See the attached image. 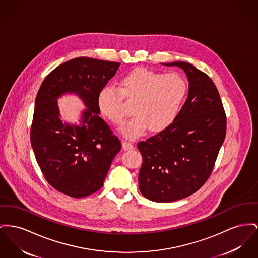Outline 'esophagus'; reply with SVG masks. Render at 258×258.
<instances>
[{"mask_svg": "<svg viewBox=\"0 0 258 258\" xmlns=\"http://www.w3.org/2000/svg\"><path fill=\"white\" fill-rule=\"evenodd\" d=\"M122 149L123 150H133L134 149V145L131 143V142H127V141H123L122 142Z\"/></svg>", "mask_w": 258, "mask_h": 258, "instance_id": "1", "label": "esophagus"}]
</instances>
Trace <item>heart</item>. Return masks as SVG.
<instances>
[{
    "label": "heart",
    "instance_id": "obj_1",
    "mask_svg": "<svg viewBox=\"0 0 258 258\" xmlns=\"http://www.w3.org/2000/svg\"><path fill=\"white\" fill-rule=\"evenodd\" d=\"M187 92L188 83L180 74L140 68L122 77L119 88H102L97 95V106L114 125L121 126L130 114L123 99L134 102L135 117L124 124L122 133L135 138L147 127L152 133L167 128L176 119Z\"/></svg>",
    "mask_w": 258,
    "mask_h": 258
}]
</instances>
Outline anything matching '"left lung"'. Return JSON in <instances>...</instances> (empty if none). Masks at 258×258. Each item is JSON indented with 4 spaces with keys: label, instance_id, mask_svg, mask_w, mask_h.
<instances>
[{
    "label": "left lung",
    "instance_id": "left-lung-1",
    "mask_svg": "<svg viewBox=\"0 0 258 258\" xmlns=\"http://www.w3.org/2000/svg\"><path fill=\"white\" fill-rule=\"evenodd\" d=\"M183 69L189 81L188 97L166 130L140 141L138 183L141 194L169 203L197 192L212 174L226 136V114L212 79L194 65L164 63Z\"/></svg>",
    "mask_w": 258,
    "mask_h": 258
}]
</instances>
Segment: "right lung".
I'll list each match as a JSON object with an SVG mask.
<instances>
[{"instance_id": "obj_1", "label": "right lung", "mask_w": 258, "mask_h": 258, "mask_svg": "<svg viewBox=\"0 0 258 258\" xmlns=\"http://www.w3.org/2000/svg\"><path fill=\"white\" fill-rule=\"evenodd\" d=\"M121 63L77 57L53 69L38 91L30 139L47 183L69 197L94 194L102 186L121 142L99 117L97 95ZM75 92L88 108L81 127L63 124L57 97Z\"/></svg>"}]
</instances>
